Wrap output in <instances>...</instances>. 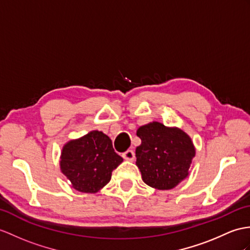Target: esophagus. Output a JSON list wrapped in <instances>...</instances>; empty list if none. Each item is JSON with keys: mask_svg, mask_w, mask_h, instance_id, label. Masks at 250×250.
I'll return each instance as SVG.
<instances>
[{"mask_svg": "<svg viewBox=\"0 0 250 250\" xmlns=\"http://www.w3.org/2000/svg\"><path fill=\"white\" fill-rule=\"evenodd\" d=\"M123 158L125 160H129V161H132L133 159H135V151L131 150V149H128L126 150L125 153H123Z\"/></svg>", "mask_w": 250, "mask_h": 250, "instance_id": "obj_1", "label": "esophagus"}]
</instances>
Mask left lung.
I'll list each match as a JSON object with an SVG mask.
<instances>
[{
    "label": "left lung",
    "mask_w": 250,
    "mask_h": 250,
    "mask_svg": "<svg viewBox=\"0 0 250 250\" xmlns=\"http://www.w3.org/2000/svg\"><path fill=\"white\" fill-rule=\"evenodd\" d=\"M137 136L141 145L136 148V164L146 185L171 190L188 177L195 147L184 130L151 122L139 127Z\"/></svg>",
    "instance_id": "8db88e82"
}]
</instances>
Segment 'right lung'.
<instances>
[{"label": "right lung", "mask_w": 250, "mask_h": 250, "mask_svg": "<svg viewBox=\"0 0 250 250\" xmlns=\"http://www.w3.org/2000/svg\"><path fill=\"white\" fill-rule=\"evenodd\" d=\"M122 162L123 158L114 151L110 138L92 130L64 144L60 169L75 190L96 193L110 181L112 171Z\"/></svg>", "instance_id": "add662e5"}]
</instances>
